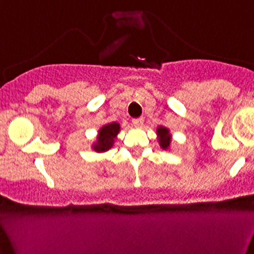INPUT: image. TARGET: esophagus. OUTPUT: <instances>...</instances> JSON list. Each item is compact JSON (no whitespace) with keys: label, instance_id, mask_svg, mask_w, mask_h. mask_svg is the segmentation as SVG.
Here are the masks:
<instances>
[{"label":"esophagus","instance_id":"1","mask_svg":"<svg viewBox=\"0 0 254 254\" xmlns=\"http://www.w3.org/2000/svg\"><path fill=\"white\" fill-rule=\"evenodd\" d=\"M142 122H144V119H142V118H138V119H133L132 120V124H133V126H134V127H141Z\"/></svg>","mask_w":254,"mask_h":254}]
</instances>
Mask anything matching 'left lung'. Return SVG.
I'll return each mask as SVG.
<instances>
[{"label": "left lung", "instance_id": "obj_1", "mask_svg": "<svg viewBox=\"0 0 254 254\" xmlns=\"http://www.w3.org/2000/svg\"><path fill=\"white\" fill-rule=\"evenodd\" d=\"M157 136H158L159 146H161L163 150L169 149L170 141H172V135H170L169 129L163 126L157 127Z\"/></svg>", "mask_w": 254, "mask_h": 254}]
</instances>
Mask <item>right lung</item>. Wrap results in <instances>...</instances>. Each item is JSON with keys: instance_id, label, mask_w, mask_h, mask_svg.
Returning a JSON list of instances; mask_svg holds the SVG:
<instances>
[{"instance_id": "right-lung-1", "label": "right lung", "mask_w": 254, "mask_h": 254, "mask_svg": "<svg viewBox=\"0 0 254 254\" xmlns=\"http://www.w3.org/2000/svg\"><path fill=\"white\" fill-rule=\"evenodd\" d=\"M120 132V125L118 122H112V124L104 125L101 129L98 130L97 135V141L92 145V149L96 152H105L112 149L114 141Z\"/></svg>"}]
</instances>
